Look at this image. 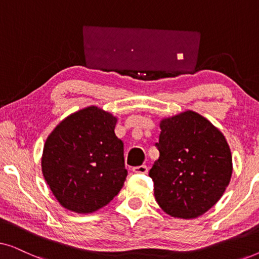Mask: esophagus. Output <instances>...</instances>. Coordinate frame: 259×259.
I'll return each instance as SVG.
<instances>
[{
    "mask_svg": "<svg viewBox=\"0 0 259 259\" xmlns=\"http://www.w3.org/2000/svg\"><path fill=\"white\" fill-rule=\"evenodd\" d=\"M148 168L146 165H140V166H136V167H133V172L134 173H140V175H145V173H147Z\"/></svg>",
    "mask_w": 259,
    "mask_h": 259,
    "instance_id": "obj_1",
    "label": "esophagus"
}]
</instances>
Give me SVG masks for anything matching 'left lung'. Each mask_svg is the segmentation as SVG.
Returning a JSON list of instances; mask_svg holds the SVG:
<instances>
[{
    "label": "left lung",
    "mask_w": 259,
    "mask_h": 259,
    "mask_svg": "<svg viewBox=\"0 0 259 259\" xmlns=\"http://www.w3.org/2000/svg\"><path fill=\"white\" fill-rule=\"evenodd\" d=\"M160 130L159 159L150 169L155 200L171 217H199L221 199L231 179L228 141L193 111L162 119Z\"/></svg>",
    "instance_id": "8db88e82"
}]
</instances>
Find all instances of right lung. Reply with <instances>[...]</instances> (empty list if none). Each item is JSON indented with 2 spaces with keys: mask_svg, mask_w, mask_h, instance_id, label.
<instances>
[{
  "mask_svg": "<svg viewBox=\"0 0 259 259\" xmlns=\"http://www.w3.org/2000/svg\"><path fill=\"white\" fill-rule=\"evenodd\" d=\"M116 119L90 106L63 119L46 140L41 167L56 200L67 210L92 213L121 190L127 177Z\"/></svg>",
  "mask_w": 259,
  "mask_h": 259,
  "instance_id": "right-lung-1",
  "label": "right lung"
}]
</instances>
